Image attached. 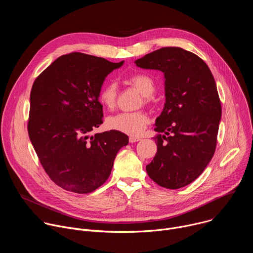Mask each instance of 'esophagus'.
Returning a JSON list of instances; mask_svg holds the SVG:
<instances>
[{"mask_svg":"<svg viewBox=\"0 0 253 253\" xmlns=\"http://www.w3.org/2000/svg\"><path fill=\"white\" fill-rule=\"evenodd\" d=\"M140 140H141L140 138H138V137H133V136L129 138V142H130V143H135V142H138V141H140Z\"/></svg>","mask_w":253,"mask_h":253,"instance_id":"esophagus-1","label":"esophagus"}]
</instances>
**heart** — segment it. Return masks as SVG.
Here are the masks:
<instances>
[{
  "label": "heart",
  "instance_id": "1",
  "mask_svg": "<svg viewBox=\"0 0 253 253\" xmlns=\"http://www.w3.org/2000/svg\"><path fill=\"white\" fill-rule=\"evenodd\" d=\"M128 83L137 89L142 95L144 102H149L150 96L155 91L154 81L147 75L137 74L128 79ZM100 103L107 109H114L117 103V87L114 83L105 84L99 93ZM149 118L143 111L123 112L107 119V126L121 133L138 136L145 130Z\"/></svg>",
  "mask_w": 253,
  "mask_h": 253
}]
</instances>
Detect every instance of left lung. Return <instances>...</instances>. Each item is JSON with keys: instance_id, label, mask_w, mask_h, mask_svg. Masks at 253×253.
<instances>
[{"instance_id": "8db88e82", "label": "left lung", "mask_w": 253, "mask_h": 253, "mask_svg": "<svg viewBox=\"0 0 253 253\" xmlns=\"http://www.w3.org/2000/svg\"><path fill=\"white\" fill-rule=\"evenodd\" d=\"M164 74L165 104L155 122L157 153L146 166L158 185L178 189L190 184L212 159L221 104L206 63L178 47L158 49L135 61Z\"/></svg>"}]
</instances>
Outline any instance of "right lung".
<instances>
[{"label": "right lung", "mask_w": 253, "mask_h": 253, "mask_svg": "<svg viewBox=\"0 0 253 253\" xmlns=\"http://www.w3.org/2000/svg\"><path fill=\"white\" fill-rule=\"evenodd\" d=\"M123 63L70 53L56 59L33 84L29 137L46 173L65 190L85 194L100 187L129 142L115 130L89 135L103 123V82Z\"/></svg>", "instance_id": "1"}]
</instances>
